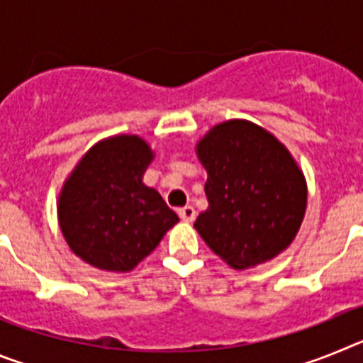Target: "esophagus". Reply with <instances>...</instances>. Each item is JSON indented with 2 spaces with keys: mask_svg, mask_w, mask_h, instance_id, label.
<instances>
[{
  "mask_svg": "<svg viewBox=\"0 0 363 363\" xmlns=\"http://www.w3.org/2000/svg\"><path fill=\"white\" fill-rule=\"evenodd\" d=\"M179 218L184 221H194V218H196V211H194V207H191V205H185V207H182V209L178 211Z\"/></svg>",
  "mask_w": 363,
  "mask_h": 363,
  "instance_id": "obj_1",
  "label": "esophagus"
}]
</instances>
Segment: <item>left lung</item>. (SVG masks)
I'll return each mask as SVG.
<instances>
[{"instance_id": "obj_1", "label": "left lung", "mask_w": 363, "mask_h": 363, "mask_svg": "<svg viewBox=\"0 0 363 363\" xmlns=\"http://www.w3.org/2000/svg\"><path fill=\"white\" fill-rule=\"evenodd\" d=\"M209 207L194 221L203 242L234 269L269 262L291 245L307 184L291 152L247 120L214 125L196 145Z\"/></svg>"}]
</instances>
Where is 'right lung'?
I'll list each match as a JSON object with an SVG mask.
<instances>
[{"mask_svg": "<svg viewBox=\"0 0 363 363\" xmlns=\"http://www.w3.org/2000/svg\"><path fill=\"white\" fill-rule=\"evenodd\" d=\"M154 152L145 140L120 134L101 140L67 178L57 220L76 256L101 271H133L179 218L143 184Z\"/></svg>", "mask_w": 363, "mask_h": 363, "instance_id": "obj_1", "label": "right lung"}]
</instances>
